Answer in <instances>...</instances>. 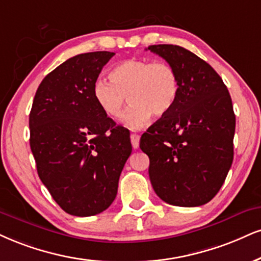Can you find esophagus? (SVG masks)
<instances>
[{"mask_svg":"<svg viewBox=\"0 0 261 261\" xmlns=\"http://www.w3.org/2000/svg\"><path fill=\"white\" fill-rule=\"evenodd\" d=\"M130 143L133 149H138L139 147V143H140V137L138 134H130Z\"/></svg>","mask_w":261,"mask_h":261,"instance_id":"esophagus-1","label":"esophagus"}]
</instances>
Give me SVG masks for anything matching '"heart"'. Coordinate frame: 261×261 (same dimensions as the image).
<instances>
[{"instance_id": "b5f03b06", "label": "heart", "mask_w": 261, "mask_h": 261, "mask_svg": "<svg viewBox=\"0 0 261 261\" xmlns=\"http://www.w3.org/2000/svg\"><path fill=\"white\" fill-rule=\"evenodd\" d=\"M110 81L98 79L93 86L96 104L106 116L117 118L125 102L123 123L132 129L147 124L151 115L162 117L174 106L179 93V77L166 62L128 59L111 69Z\"/></svg>"}]
</instances>
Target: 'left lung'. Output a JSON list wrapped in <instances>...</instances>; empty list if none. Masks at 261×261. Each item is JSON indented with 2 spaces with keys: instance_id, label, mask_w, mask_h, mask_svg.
I'll return each instance as SVG.
<instances>
[{
  "instance_id": "left-lung-1",
  "label": "left lung",
  "mask_w": 261,
  "mask_h": 261,
  "mask_svg": "<svg viewBox=\"0 0 261 261\" xmlns=\"http://www.w3.org/2000/svg\"><path fill=\"white\" fill-rule=\"evenodd\" d=\"M147 49L179 77L173 109L140 138V149L150 159V181L167 203L205 204L232 165L236 117L230 93L213 67L185 48L153 44Z\"/></svg>"
}]
</instances>
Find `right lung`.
I'll list each match as a JSON object with an SVG mask.
<instances>
[{"label":"right lung","mask_w":261,"mask_h":261,"mask_svg":"<svg viewBox=\"0 0 261 261\" xmlns=\"http://www.w3.org/2000/svg\"><path fill=\"white\" fill-rule=\"evenodd\" d=\"M115 53L79 54L42 80L29 116L30 147L41 181L66 213L91 217L110 207L132 153L129 133L93 95Z\"/></svg>","instance_id":"right-lung-1"}]
</instances>
